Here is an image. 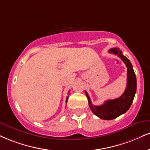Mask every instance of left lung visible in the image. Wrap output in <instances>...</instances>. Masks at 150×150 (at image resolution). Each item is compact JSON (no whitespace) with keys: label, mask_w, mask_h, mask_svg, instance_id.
Segmentation results:
<instances>
[{"label":"left lung","mask_w":150,"mask_h":150,"mask_svg":"<svg viewBox=\"0 0 150 150\" xmlns=\"http://www.w3.org/2000/svg\"><path fill=\"white\" fill-rule=\"evenodd\" d=\"M109 52L118 56L127 67V85L124 93L118 98L106 100L101 105L96 106L91 103L89 96L85 91L91 110L99 118L105 120H114L129 109L136 94L137 86L136 76L131 61L122 54V51L119 48H112L109 50Z\"/></svg>","instance_id":"left-lung-1"}]
</instances>
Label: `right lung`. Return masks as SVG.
Wrapping results in <instances>:
<instances>
[{"instance_id": "right-lung-1", "label": "right lung", "mask_w": 150, "mask_h": 150, "mask_svg": "<svg viewBox=\"0 0 150 150\" xmlns=\"http://www.w3.org/2000/svg\"><path fill=\"white\" fill-rule=\"evenodd\" d=\"M68 96H67V98H66V103H67V101H68Z\"/></svg>"}]
</instances>
